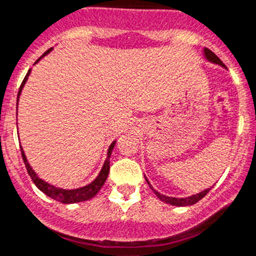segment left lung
Instances as JSON below:
<instances>
[{
	"mask_svg": "<svg viewBox=\"0 0 256 256\" xmlns=\"http://www.w3.org/2000/svg\"><path fill=\"white\" fill-rule=\"evenodd\" d=\"M204 56H206V58L208 60L209 62H212V64H217V65L222 66V68H226V66L223 65V62L220 61V58H218L216 54L212 52L210 50H208V48H204ZM146 180V178H145ZM146 182H148V185L150 186L152 190L154 191V194L156 195V196L160 198L162 202H167V204H171V206H192V204H195V202H199L200 199H202V198L206 196V194L209 192V190H210L213 186H212L210 188H206V190H202V192H199V194H195V195H191V196H188V198H172V196H166V195L160 194V192H158L156 190H154L153 188H152V185L149 184V181L146 180Z\"/></svg>",
	"mask_w": 256,
	"mask_h": 256,
	"instance_id": "obj_1",
	"label": "left lung"
}]
</instances>
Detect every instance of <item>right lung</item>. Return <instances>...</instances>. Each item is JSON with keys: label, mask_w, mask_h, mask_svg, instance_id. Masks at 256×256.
<instances>
[{"label": "right lung", "mask_w": 256, "mask_h": 256, "mask_svg": "<svg viewBox=\"0 0 256 256\" xmlns=\"http://www.w3.org/2000/svg\"><path fill=\"white\" fill-rule=\"evenodd\" d=\"M50 50H52V48H50V50H48L47 52H44L42 57H44L46 54H50ZM42 57H40V58H42ZM40 58L36 60V62H39V60ZM29 75H30V70L28 71L26 76L24 78L22 85H20L19 93H18V102H19V96H20V94H22V88H24V84L26 82ZM114 144H116V142H114L111 145H110V148H108V152H107V158H106V160H104V164H103L102 170H100V174L96 176V178L94 180V181H92L89 185L82 186V188H72V190H65V188H56V186L50 185V184L43 181L42 178H39V177L36 176V172L33 171V168L30 167L29 162H28L26 156H25V153H24V150H22V160H24V163H25V167H26L28 174H29V176L32 177L33 182L36 184V186L39 188V190L42 191V192H44L47 196H50V198H52V199L56 200V202H64V204H72V202H85V200L92 199L93 196H96V192H98V191L102 188V186L104 185L106 180H107V177H108V172H110V156H111L112 150H114Z\"/></svg>", "instance_id": "add662e5"}]
</instances>
